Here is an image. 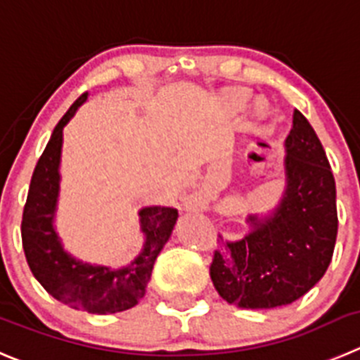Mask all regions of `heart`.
<instances>
[{
    "mask_svg": "<svg viewBox=\"0 0 360 360\" xmlns=\"http://www.w3.org/2000/svg\"><path fill=\"white\" fill-rule=\"evenodd\" d=\"M247 104V96H243V94H238V96L233 97V106L236 110H241Z\"/></svg>",
    "mask_w": 360,
    "mask_h": 360,
    "instance_id": "1",
    "label": "heart"
}]
</instances>
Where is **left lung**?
I'll list each match as a JSON object with an SVG mask.
<instances>
[{"instance_id":"8db88e82","label":"left lung","mask_w":360,"mask_h":360,"mask_svg":"<svg viewBox=\"0 0 360 360\" xmlns=\"http://www.w3.org/2000/svg\"><path fill=\"white\" fill-rule=\"evenodd\" d=\"M286 191L274 217H248L254 231L213 252L218 295L243 309L298 300L325 275L338 238L335 181L309 120L293 112L286 139Z\"/></svg>"}]
</instances>
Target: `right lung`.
Segmentation results:
<instances>
[{"mask_svg":"<svg viewBox=\"0 0 360 360\" xmlns=\"http://www.w3.org/2000/svg\"><path fill=\"white\" fill-rule=\"evenodd\" d=\"M85 99L86 92L74 101L56 124L48 146L37 161L22 210L21 238L33 277L53 298L78 311L106 314L134 307L146 295L154 261L169 241L179 213L174 207H143L140 211V221L147 236L146 247L129 266L120 270L83 264L63 252L53 229L58 197L62 131Z\"/></svg>","mask_w":360,"mask_h":360,"instance_id":"right-lung-1","label":"right lung"}]
</instances>
